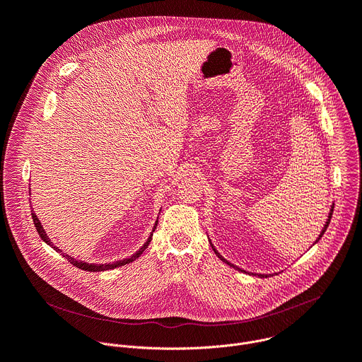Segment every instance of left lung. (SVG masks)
Returning <instances> with one entry per match:
<instances>
[{
	"mask_svg": "<svg viewBox=\"0 0 362 362\" xmlns=\"http://www.w3.org/2000/svg\"><path fill=\"white\" fill-rule=\"evenodd\" d=\"M332 212H334V204H332V206H331V211H329V214H328V219H327V222H325V225H324V228H322V230H321V233H320V236H318V239H317V240H315V243H317V242H318V240H320V239H321V238H322V235H324V233H325V230H327V228H328V225H329V222H331V218H332ZM315 243H314V245H315ZM211 245H212V243H211ZM212 249H214V250H215V253H216V256H218V257H219V259H221V261H223V262H225V264H228V265H229V267H232V268H235V269H238V271H242V272H246V271H243V269H240V268H238V267H235V265H232V264H230V262H228V261H226V259H225V257H223V256H222V255H221V253H219V252H218V250H216V249H215V246H214V245H212ZM255 275H257V276H259V278H268V276H269V275H261V274H255Z\"/></svg>",
	"mask_w": 362,
	"mask_h": 362,
	"instance_id": "8db88e82",
	"label": "left lung"
}]
</instances>
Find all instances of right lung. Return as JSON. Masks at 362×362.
Listing matches in <instances>:
<instances>
[{
    "label": "right lung",
    "instance_id": "1",
    "mask_svg": "<svg viewBox=\"0 0 362 362\" xmlns=\"http://www.w3.org/2000/svg\"><path fill=\"white\" fill-rule=\"evenodd\" d=\"M31 216H33V222H34V226H35V229H37V232H38V235H40V238L47 243V245H49L51 247H53L56 252H63L62 249H59L57 246H54L53 245V242L49 240V238L47 236V233H45V230H44V228L41 226V223H40V221H38V218H37V215L35 214H31ZM156 226H158V221H156V223H154V226H153V230H151V233H150V236H148V239L146 240V243L136 252V253H133L130 257H126V259H122V261H116V262H110V264H87V262H83V261H78V259H74L73 256H70V255H64V253H62L66 259L70 262V264H73L76 268H80V269H83V271H87V272H100V271H109V269H115V268H119V267H123V265H126V264H130V262H133V261H136L137 257L147 249V246H148V243H150V240H151V236H153V232H154V229H156Z\"/></svg>",
    "mask_w": 362,
    "mask_h": 362
}]
</instances>
